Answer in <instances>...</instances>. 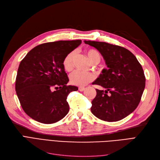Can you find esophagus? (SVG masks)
<instances>
[{"instance_id": "1", "label": "esophagus", "mask_w": 160, "mask_h": 160, "mask_svg": "<svg viewBox=\"0 0 160 160\" xmlns=\"http://www.w3.org/2000/svg\"><path fill=\"white\" fill-rule=\"evenodd\" d=\"M84 90H85L84 87H79V91H83Z\"/></svg>"}]
</instances>
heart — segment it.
<instances>
[{"mask_svg": "<svg viewBox=\"0 0 160 160\" xmlns=\"http://www.w3.org/2000/svg\"><path fill=\"white\" fill-rule=\"evenodd\" d=\"M87 56L91 63L97 64L100 62L101 57L99 52L95 49H87L85 51ZM76 55V52L72 51L66 55L62 60V67L65 71H70L73 67V62ZM95 79V75L92 72H82L75 71L69 75L71 83L77 86H84Z\"/></svg>", "mask_w": 160, "mask_h": 160, "instance_id": "b5f03b06", "label": "heart"}]
</instances>
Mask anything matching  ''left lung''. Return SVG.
<instances>
[{"label":"left lung","instance_id":"8db88e82","mask_svg":"<svg viewBox=\"0 0 160 160\" xmlns=\"http://www.w3.org/2000/svg\"><path fill=\"white\" fill-rule=\"evenodd\" d=\"M85 43L100 52L108 67L93 82L106 90L96 89L91 112L105 122H118L132 113L141 101L146 85L142 67L133 53L123 47L99 41Z\"/></svg>","mask_w":160,"mask_h":160}]
</instances>
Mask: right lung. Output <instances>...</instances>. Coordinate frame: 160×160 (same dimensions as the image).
Returning <instances> with one entry per match:
<instances>
[{
    "mask_svg": "<svg viewBox=\"0 0 160 160\" xmlns=\"http://www.w3.org/2000/svg\"><path fill=\"white\" fill-rule=\"evenodd\" d=\"M81 43V40L42 43L33 48L21 61L16 93L22 109L34 120L51 124L68 113L67 96L78 88L67 85L69 78L62 60Z\"/></svg>",
    "mask_w": 160,
    "mask_h": 160,
    "instance_id": "add662e5",
    "label": "right lung"
}]
</instances>
